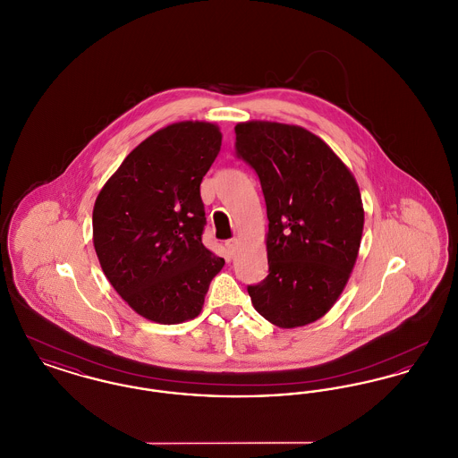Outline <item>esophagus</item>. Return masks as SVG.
Returning a JSON list of instances; mask_svg holds the SVG:
<instances>
[{"instance_id": "1", "label": "esophagus", "mask_w": 458, "mask_h": 458, "mask_svg": "<svg viewBox=\"0 0 458 458\" xmlns=\"http://www.w3.org/2000/svg\"><path fill=\"white\" fill-rule=\"evenodd\" d=\"M237 245H239V240L237 239H230L225 242V247L228 249V252H230V254H233V252L237 250Z\"/></svg>"}]
</instances>
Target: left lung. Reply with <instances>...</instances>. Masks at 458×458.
<instances>
[{"mask_svg": "<svg viewBox=\"0 0 458 458\" xmlns=\"http://www.w3.org/2000/svg\"><path fill=\"white\" fill-rule=\"evenodd\" d=\"M235 154L261 182L269 273L247 292L280 327L323 318L349 282L364 228L357 182L314 133L275 122L235 127Z\"/></svg>", "mask_w": 458, "mask_h": 458, "instance_id": "1", "label": "left lung"}]
</instances>
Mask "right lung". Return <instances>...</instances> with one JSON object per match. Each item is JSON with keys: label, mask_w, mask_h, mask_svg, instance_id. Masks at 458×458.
<instances>
[{"label": "right lung", "mask_w": 458, "mask_h": 458, "mask_svg": "<svg viewBox=\"0 0 458 458\" xmlns=\"http://www.w3.org/2000/svg\"><path fill=\"white\" fill-rule=\"evenodd\" d=\"M219 149L213 123L168 125L123 159L96 199L101 267L118 295L154 323L194 319L225 264L202 243L200 182Z\"/></svg>", "instance_id": "add662e5"}]
</instances>
